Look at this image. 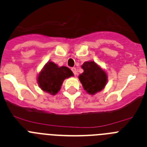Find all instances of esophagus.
Here are the masks:
<instances>
[{
  "instance_id": "1",
  "label": "esophagus",
  "mask_w": 147,
  "mask_h": 147,
  "mask_svg": "<svg viewBox=\"0 0 147 147\" xmlns=\"http://www.w3.org/2000/svg\"><path fill=\"white\" fill-rule=\"evenodd\" d=\"M71 71H73V73H74V74L75 76H77V71H76V67H72V68H71Z\"/></svg>"
}]
</instances>
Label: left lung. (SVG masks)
<instances>
[{"instance_id":"left-lung-1","label":"left lung","mask_w":147,"mask_h":147,"mask_svg":"<svg viewBox=\"0 0 147 147\" xmlns=\"http://www.w3.org/2000/svg\"><path fill=\"white\" fill-rule=\"evenodd\" d=\"M84 72L79 76L83 88L94 95L102 91L107 82V74L94 61H86L82 65Z\"/></svg>"}]
</instances>
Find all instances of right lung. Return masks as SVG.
I'll return each instance as SVG.
<instances>
[{
    "label": "right lung",
    "mask_w": 147,
    "mask_h": 147,
    "mask_svg": "<svg viewBox=\"0 0 147 147\" xmlns=\"http://www.w3.org/2000/svg\"><path fill=\"white\" fill-rule=\"evenodd\" d=\"M74 76L71 70L65 66L59 67L53 61H48L38 76V86L44 91L56 94L66 78Z\"/></svg>",
    "instance_id": "1"
}]
</instances>
